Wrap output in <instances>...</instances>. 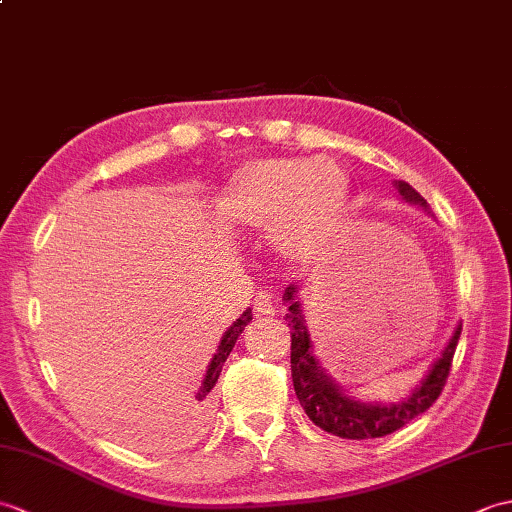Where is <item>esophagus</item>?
Masks as SVG:
<instances>
[{
  "mask_svg": "<svg viewBox=\"0 0 512 512\" xmlns=\"http://www.w3.org/2000/svg\"><path fill=\"white\" fill-rule=\"evenodd\" d=\"M253 312L257 319H266V317H273L275 314V297L270 295V292H259L253 301Z\"/></svg>",
  "mask_w": 512,
  "mask_h": 512,
  "instance_id": "esophagus-1",
  "label": "esophagus"
}]
</instances>
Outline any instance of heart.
<instances>
[{"label": "heart", "instance_id": "b5f03b06", "mask_svg": "<svg viewBox=\"0 0 512 512\" xmlns=\"http://www.w3.org/2000/svg\"><path fill=\"white\" fill-rule=\"evenodd\" d=\"M352 184L341 165L310 158H262L239 167L217 198V217L231 231L270 228L284 262L319 255L339 235Z\"/></svg>", "mask_w": 512, "mask_h": 512}]
</instances>
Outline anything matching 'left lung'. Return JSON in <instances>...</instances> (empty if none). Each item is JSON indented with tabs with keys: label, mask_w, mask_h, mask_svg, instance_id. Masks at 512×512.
<instances>
[{
	"label": "left lung",
	"mask_w": 512,
	"mask_h": 512,
	"mask_svg": "<svg viewBox=\"0 0 512 512\" xmlns=\"http://www.w3.org/2000/svg\"><path fill=\"white\" fill-rule=\"evenodd\" d=\"M394 187L400 195V200L407 204L420 206L422 211L429 213L427 200L411 189L407 182L396 180ZM301 284L295 281L284 290V303L288 306L286 321L290 328V369H292V385L295 394L301 402L303 411L308 418L332 436L347 438V440H367V438H383L387 433H394L400 427H405L420 413L427 411L433 402L442 394L444 383H447L451 361L458 347V339L462 334V323H458L447 347L433 361L429 372L424 374L420 383L413 387L405 398L396 402H369L358 400L334 383L319 365V358L312 352V339L306 325V314H303V303L299 301Z\"/></svg>",
	"instance_id": "1"
}]
</instances>
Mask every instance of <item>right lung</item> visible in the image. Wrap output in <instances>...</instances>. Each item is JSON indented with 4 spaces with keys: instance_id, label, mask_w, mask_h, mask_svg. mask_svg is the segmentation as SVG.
Here are the masks:
<instances>
[{
    "instance_id": "right-lung-1",
    "label": "right lung",
    "mask_w": 512,
    "mask_h": 512,
    "mask_svg": "<svg viewBox=\"0 0 512 512\" xmlns=\"http://www.w3.org/2000/svg\"><path fill=\"white\" fill-rule=\"evenodd\" d=\"M250 321H253V312H250V308H248V310H244L242 317H239L231 325V328H228L222 334V341H220V345H217V352L213 354L209 367H206V374H204V380H202V385L198 389V394H195V402H193V409H191V416L195 420H204L206 413H209V409H211V389L215 387L217 378H220L222 365L226 363L228 354L233 352V347H235V343L239 339V334L244 332V328H246Z\"/></svg>"
}]
</instances>
